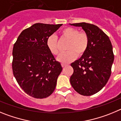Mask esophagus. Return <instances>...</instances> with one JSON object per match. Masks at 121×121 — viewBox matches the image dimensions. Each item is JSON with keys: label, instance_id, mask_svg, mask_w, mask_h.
Here are the masks:
<instances>
[{"label": "esophagus", "instance_id": "34e87169", "mask_svg": "<svg viewBox=\"0 0 121 121\" xmlns=\"http://www.w3.org/2000/svg\"><path fill=\"white\" fill-rule=\"evenodd\" d=\"M66 66H67V65H66V64H62V67L64 68V67H65Z\"/></svg>", "mask_w": 121, "mask_h": 121}]
</instances>
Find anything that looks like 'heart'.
Here are the masks:
<instances>
[{
  "mask_svg": "<svg viewBox=\"0 0 121 121\" xmlns=\"http://www.w3.org/2000/svg\"><path fill=\"white\" fill-rule=\"evenodd\" d=\"M61 36L69 40L67 47L68 51L60 54L57 60L60 62L67 64L73 61L78 56L83 55L87 50L89 43L88 36L84 33H79V31L72 27H67L62 30ZM48 48L52 54L57 55L59 53V45L57 37L51 35L47 40Z\"/></svg>",
  "mask_w": 121,
  "mask_h": 121,
  "instance_id": "1",
  "label": "heart"
}]
</instances>
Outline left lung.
I'll return each instance as SVG.
<instances>
[{
	"label": "left lung",
	"instance_id": "left-lung-1",
	"mask_svg": "<svg viewBox=\"0 0 121 121\" xmlns=\"http://www.w3.org/2000/svg\"><path fill=\"white\" fill-rule=\"evenodd\" d=\"M70 25L82 27L89 39L85 53L71 64L74 71L70 83L80 95L91 96L102 89L110 77L113 47L109 37L95 25L85 22Z\"/></svg>",
	"mask_w": 121,
	"mask_h": 121
}]
</instances>
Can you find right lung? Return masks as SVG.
<instances>
[{
  "label": "right lung",
  "mask_w": 121,
  "mask_h": 121,
  "mask_svg": "<svg viewBox=\"0 0 121 121\" xmlns=\"http://www.w3.org/2000/svg\"><path fill=\"white\" fill-rule=\"evenodd\" d=\"M62 24L37 23L19 35L13 49V71L22 89L43 99L53 93L62 70L47 45V40Z\"/></svg>",
  "instance_id": "1"
}]
</instances>
